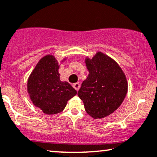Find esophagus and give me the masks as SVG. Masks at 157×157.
<instances>
[{"label": "esophagus", "mask_w": 157, "mask_h": 157, "mask_svg": "<svg viewBox=\"0 0 157 157\" xmlns=\"http://www.w3.org/2000/svg\"><path fill=\"white\" fill-rule=\"evenodd\" d=\"M73 87L75 88L76 91H78V90L80 89V82H76V83L73 84Z\"/></svg>", "instance_id": "obj_1"}]
</instances>
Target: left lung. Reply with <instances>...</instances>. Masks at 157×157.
<instances>
[{
  "instance_id": "1",
  "label": "left lung",
  "mask_w": 157,
  "mask_h": 157,
  "mask_svg": "<svg viewBox=\"0 0 157 157\" xmlns=\"http://www.w3.org/2000/svg\"><path fill=\"white\" fill-rule=\"evenodd\" d=\"M89 74L77 95L85 109L94 119L109 116L120 107L128 91V82L120 66L109 56L97 52L86 59Z\"/></svg>"
}]
</instances>
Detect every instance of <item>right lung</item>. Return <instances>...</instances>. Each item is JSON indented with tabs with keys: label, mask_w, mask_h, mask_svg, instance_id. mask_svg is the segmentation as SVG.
Segmentation results:
<instances>
[{
	"label": "right lung",
	"mask_w": 157,
	"mask_h": 157,
	"mask_svg": "<svg viewBox=\"0 0 157 157\" xmlns=\"http://www.w3.org/2000/svg\"><path fill=\"white\" fill-rule=\"evenodd\" d=\"M55 57L46 55L37 64L28 80L27 90L33 104L46 114L60 113L77 91L68 82L60 80Z\"/></svg>",
	"instance_id": "add662e5"
}]
</instances>
